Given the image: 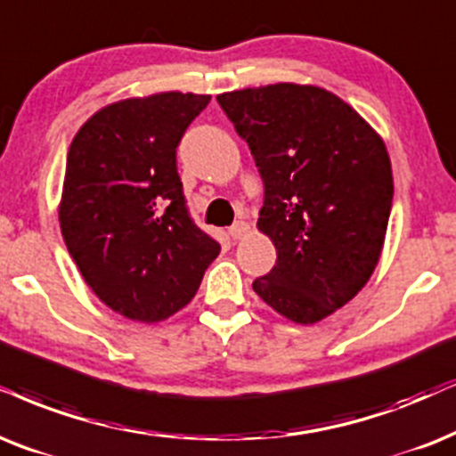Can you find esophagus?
Wrapping results in <instances>:
<instances>
[{
  "label": "esophagus",
  "instance_id": "1",
  "mask_svg": "<svg viewBox=\"0 0 456 456\" xmlns=\"http://www.w3.org/2000/svg\"><path fill=\"white\" fill-rule=\"evenodd\" d=\"M250 232V224L248 223H244V221H238V223H233L232 227H229V235H232L233 240H240V238H244V235Z\"/></svg>",
  "mask_w": 456,
  "mask_h": 456
}]
</instances>
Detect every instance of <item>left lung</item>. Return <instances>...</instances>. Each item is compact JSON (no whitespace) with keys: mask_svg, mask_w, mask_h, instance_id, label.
Returning a JSON list of instances; mask_svg holds the SVG:
<instances>
[{"mask_svg":"<svg viewBox=\"0 0 456 456\" xmlns=\"http://www.w3.org/2000/svg\"><path fill=\"white\" fill-rule=\"evenodd\" d=\"M218 105L265 185L256 227L278 261L252 288L297 324H315L370 280L387 233L394 176L383 138L315 86L224 92Z\"/></svg>","mask_w":456,"mask_h":456,"instance_id":"8db88e82","label":"left lung"}]
</instances>
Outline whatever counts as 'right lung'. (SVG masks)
Returning a JSON list of instances; mask_svg holds the SVG:
<instances>
[{
	"label": "right lung",
	"instance_id": "add662e5",
	"mask_svg": "<svg viewBox=\"0 0 456 456\" xmlns=\"http://www.w3.org/2000/svg\"><path fill=\"white\" fill-rule=\"evenodd\" d=\"M208 102L191 92L113 102L69 147L62 240L92 292L128 320L185 307L221 252L189 215L176 170L178 142Z\"/></svg>",
	"mask_w": 456,
	"mask_h": 456
}]
</instances>
